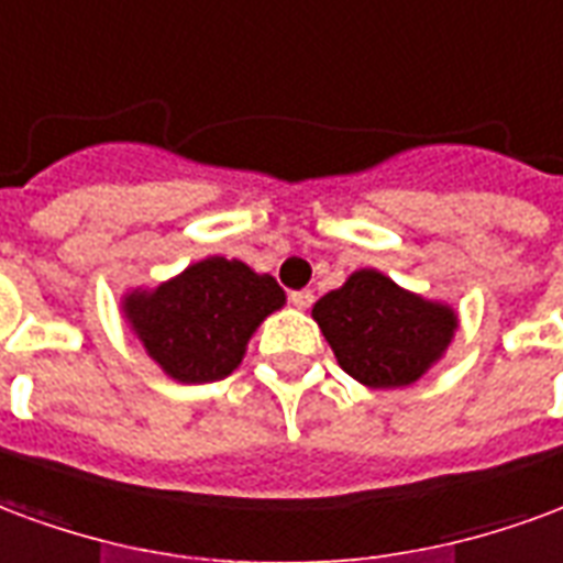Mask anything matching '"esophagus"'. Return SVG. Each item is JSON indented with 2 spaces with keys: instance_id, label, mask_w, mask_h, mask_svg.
<instances>
[{
  "instance_id": "1",
  "label": "esophagus",
  "mask_w": 563,
  "mask_h": 563,
  "mask_svg": "<svg viewBox=\"0 0 563 563\" xmlns=\"http://www.w3.org/2000/svg\"><path fill=\"white\" fill-rule=\"evenodd\" d=\"M290 302H294L297 309H309L311 302H314V294H311V290H294V294H290Z\"/></svg>"
}]
</instances>
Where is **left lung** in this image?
Instances as JSON below:
<instances>
[{"label": "left lung", "mask_w": 563, "mask_h": 563, "mask_svg": "<svg viewBox=\"0 0 563 563\" xmlns=\"http://www.w3.org/2000/svg\"><path fill=\"white\" fill-rule=\"evenodd\" d=\"M339 366L372 389L408 387L444 356L459 318L377 269H356L311 309Z\"/></svg>", "instance_id": "obj_1"}]
</instances>
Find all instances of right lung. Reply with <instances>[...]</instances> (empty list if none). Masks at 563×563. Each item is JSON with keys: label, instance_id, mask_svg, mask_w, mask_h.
I'll list each match as a JSON object with an SVG mask.
<instances>
[{"label": "right lung", "instance_id": "right-lung-1", "mask_svg": "<svg viewBox=\"0 0 563 563\" xmlns=\"http://www.w3.org/2000/svg\"><path fill=\"white\" fill-rule=\"evenodd\" d=\"M285 306L273 276L228 257L197 261L152 290H131L122 311L146 354L179 384L228 377L264 318Z\"/></svg>", "mask_w": 563, "mask_h": 563}]
</instances>
